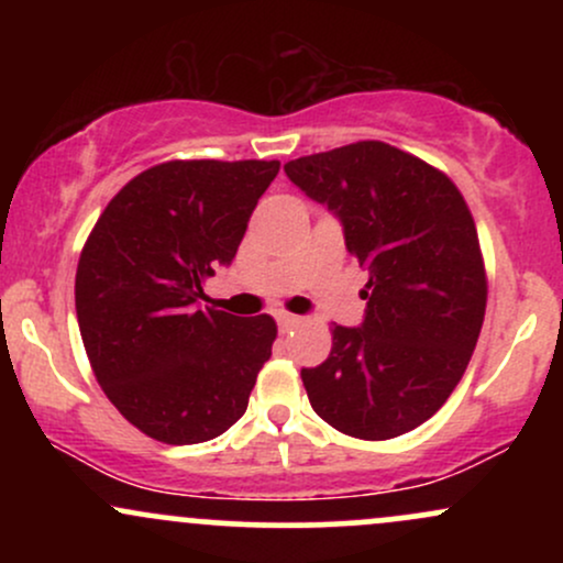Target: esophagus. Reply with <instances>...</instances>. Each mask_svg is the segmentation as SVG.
Here are the masks:
<instances>
[{"label":"esophagus","instance_id":"34e87169","mask_svg":"<svg viewBox=\"0 0 563 563\" xmlns=\"http://www.w3.org/2000/svg\"><path fill=\"white\" fill-rule=\"evenodd\" d=\"M275 320H277V328H280V333H288L290 328L299 325L301 318H296V314H288V312H280Z\"/></svg>","mask_w":563,"mask_h":563}]
</instances>
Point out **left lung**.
<instances>
[{"mask_svg":"<svg viewBox=\"0 0 563 563\" xmlns=\"http://www.w3.org/2000/svg\"><path fill=\"white\" fill-rule=\"evenodd\" d=\"M328 206L367 269L360 328L333 325L325 363L301 367L312 410L341 434L391 439L429 421L466 373L487 277L457 187L426 161L365 140L286 164Z\"/></svg>","mask_w":563,"mask_h":563,"instance_id":"8db88e82","label":"left lung"}]
</instances>
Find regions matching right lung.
<instances>
[{
  "mask_svg": "<svg viewBox=\"0 0 563 563\" xmlns=\"http://www.w3.org/2000/svg\"><path fill=\"white\" fill-rule=\"evenodd\" d=\"M280 161H169L97 219L76 269V318L97 384L142 434L209 442L249 407L277 325L200 307L235 260Z\"/></svg>",
  "mask_w": 563,
  "mask_h": 563,
  "instance_id": "add662e5",
  "label": "right lung"
}]
</instances>
